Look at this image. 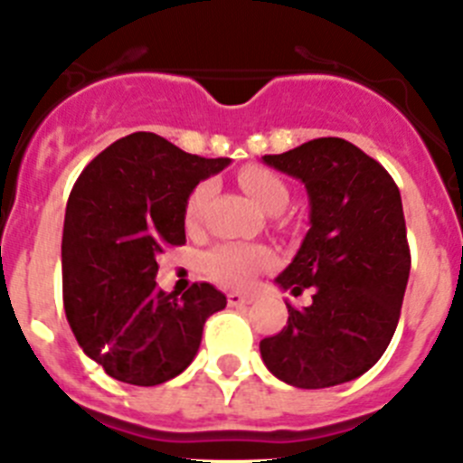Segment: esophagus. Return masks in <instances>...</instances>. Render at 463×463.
Masks as SVG:
<instances>
[{
    "instance_id": "34e87169",
    "label": "esophagus",
    "mask_w": 463,
    "mask_h": 463,
    "mask_svg": "<svg viewBox=\"0 0 463 463\" xmlns=\"http://www.w3.org/2000/svg\"><path fill=\"white\" fill-rule=\"evenodd\" d=\"M253 301V295H244V292H228V304L231 306H249Z\"/></svg>"
}]
</instances>
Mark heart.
I'll use <instances>...</instances> for the list:
<instances>
[{
	"label": "heart",
	"mask_w": 463,
	"mask_h": 463,
	"mask_svg": "<svg viewBox=\"0 0 463 463\" xmlns=\"http://www.w3.org/2000/svg\"><path fill=\"white\" fill-rule=\"evenodd\" d=\"M240 184L244 187V192L258 203L265 212L269 214H279L288 201H290V192L285 187V183L280 180V175H276L274 171L265 166H246L241 168L240 175H237ZM212 196V183H201L196 184V189L192 192L187 201V223L189 226H196L203 217V210H205L207 201ZM271 265V253L262 246L253 244H240V241H232V244H219L214 246L210 253H205L203 258V267H205V274L210 279H214L217 283L228 285V288H244V285L251 283L262 269Z\"/></svg>",
	"instance_id": "1"
}]
</instances>
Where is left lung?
Wrapping results in <instances>:
<instances>
[{"mask_svg": "<svg viewBox=\"0 0 463 463\" xmlns=\"http://www.w3.org/2000/svg\"><path fill=\"white\" fill-rule=\"evenodd\" d=\"M262 162L299 180L310 228L276 276L290 295L288 324L260 340L267 370L297 388H329L368 373L395 334L411 256L400 189L386 168L354 144L322 137Z\"/></svg>", "mask_w": 463, "mask_h": 463, "instance_id": "1", "label": "left lung"}]
</instances>
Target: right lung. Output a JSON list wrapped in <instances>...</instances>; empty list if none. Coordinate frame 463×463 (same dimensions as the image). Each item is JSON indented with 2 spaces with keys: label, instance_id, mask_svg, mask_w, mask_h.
I'll return each instance as SVG.
<instances>
[{
  "label": "right lung",
  "instance_id": "obj_1",
  "mask_svg": "<svg viewBox=\"0 0 463 463\" xmlns=\"http://www.w3.org/2000/svg\"><path fill=\"white\" fill-rule=\"evenodd\" d=\"M231 159L189 155L153 132L114 141L81 171L66 207L63 306L77 343L109 377L157 386L187 370L203 324L226 308L210 283L157 288V256L184 244L187 201Z\"/></svg>",
  "mask_w": 463,
  "mask_h": 463
}]
</instances>
